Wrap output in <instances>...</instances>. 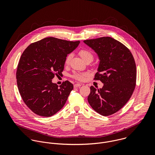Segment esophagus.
<instances>
[{
  "mask_svg": "<svg viewBox=\"0 0 155 155\" xmlns=\"http://www.w3.org/2000/svg\"><path fill=\"white\" fill-rule=\"evenodd\" d=\"M82 85L80 84H76L74 85V88H78V87H80Z\"/></svg>",
  "mask_w": 155,
  "mask_h": 155,
  "instance_id": "obj_1",
  "label": "esophagus"
}]
</instances>
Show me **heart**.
Instances as JSON below:
<instances>
[{
	"label": "heart",
	"instance_id": "obj_1",
	"mask_svg": "<svg viewBox=\"0 0 155 155\" xmlns=\"http://www.w3.org/2000/svg\"><path fill=\"white\" fill-rule=\"evenodd\" d=\"M79 54L85 62L87 61H90L91 62L93 60L94 55L90 51H89L88 49H81L79 52ZM71 57V54H69L67 56L65 60L66 64L69 63ZM87 76V73H74L73 75V78L78 81H83L85 79V77Z\"/></svg>",
	"mask_w": 155,
	"mask_h": 155
}]
</instances>
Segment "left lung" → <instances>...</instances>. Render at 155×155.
Returning a JSON list of instances; mask_svg holds the SVG:
<instances>
[{"label":"left lung","mask_w":155,"mask_h":155,"mask_svg":"<svg viewBox=\"0 0 155 155\" xmlns=\"http://www.w3.org/2000/svg\"><path fill=\"white\" fill-rule=\"evenodd\" d=\"M84 42L98 55L100 63L94 80H100L102 88L90 87L88 97L91 107L103 116H109L128 101L136 84V65L131 51L110 37L85 40Z\"/></svg>","instance_id":"left-lung-1"}]
</instances>
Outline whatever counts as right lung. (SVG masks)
I'll use <instances>...</instances> for the list:
<instances>
[{
  "label": "right lung",
  "mask_w": 155,
  "mask_h": 155,
  "mask_svg": "<svg viewBox=\"0 0 155 155\" xmlns=\"http://www.w3.org/2000/svg\"><path fill=\"white\" fill-rule=\"evenodd\" d=\"M79 43L49 37L23 52L16 73L17 86L23 101L35 114L49 117L64 106L73 85L66 81L58 87L52 79L62 74L67 55Z\"/></svg>",
  "instance_id": "1"
}]
</instances>
